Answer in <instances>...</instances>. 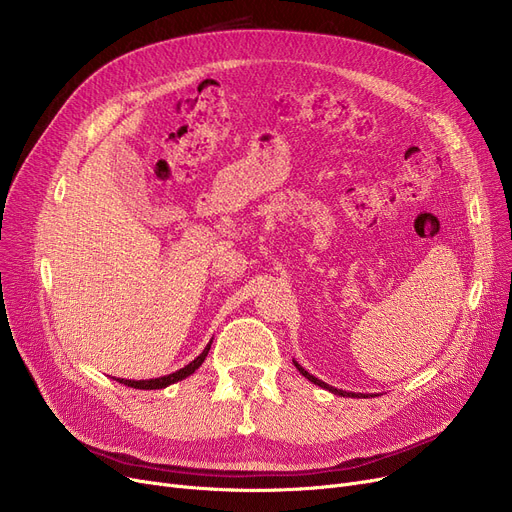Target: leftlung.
I'll return each mask as SVG.
<instances>
[{
    "mask_svg": "<svg viewBox=\"0 0 512 512\" xmlns=\"http://www.w3.org/2000/svg\"><path fill=\"white\" fill-rule=\"evenodd\" d=\"M292 363H294V367H297V369H299V373H301V375H305V378H307L309 382H313V384H315V386H319V388H324V390H330L332 394H338V396H353V398L357 396V398H367L365 394H355V392H346V390H338V388H334V386H330V384H326V382H321V380H317V378H315V375H311L309 371H305V369H303V367H301V365H299L297 361H292ZM369 396H371V394H369Z\"/></svg>",
    "mask_w": 512,
    "mask_h": 512,
    "instance_id": "left-lung-1",
    "label": "left lung"
}]
</instances>
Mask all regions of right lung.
I'll use <instances>...</instances> for the list:
<instances>
[{"mask_svg":"<svg viewBox=\"0 0 512 512\" xmlns=\"http://www.w3.org/2000/svg\"><path fill=\"white\" fill-rule=\"evenodd\" d=\"M211 342H213V340H209V344L203 348V353H201L195 361H191V363L184 365L182 369H178V371H174V373H170V375H161V378H155V380H122V378H118V382L124 384V386H130V388H139V390H159V388H168V386H172V384H176V382L188 378V375H193V373L203 365V361H205V357H207V353H209V348H211Z\"/></svg>","mask_w":512,"mask_h":512,"instance_id":"add662e5","label":"right lung"}]
</instances>
